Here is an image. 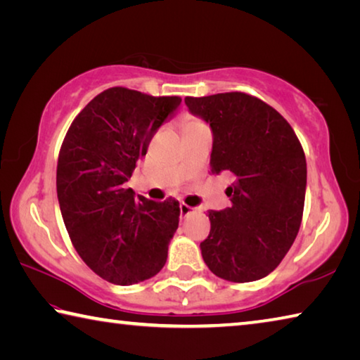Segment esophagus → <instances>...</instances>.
<instances>
[{"label": "esophagus", "instance_id": "esophagus-1", "mask_svg": "<svg viewBox=\"0 0 360 360\" xmlns=\"http://www.w3.org/2000/svg\"><path fill=\"white\" fill-rule=\"evenodd\" d=\"M179 210H181V216H184V217L195 211V208H192V206H188V205H186V203H181V205H179Z\"/></svg>", "mask_w": 360, "mask_h": 360}]
</instances>
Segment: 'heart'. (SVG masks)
<instances>
[{"instance_id": "heart-1", "label": "heart", "mask_w": 360, "mask_h": 360, "mask_svg": "<svg viewBox=\"0 0 360 360\" xmlns=\"http://www.w3.org/2000/svg\"><path fill=\"white\" fill-rule=\"evenodd\" d=\"M197 124H202V122H198V120H192V119H188V120L186 122V127H188V125H197Z\"/></svg>"}]
</instances>
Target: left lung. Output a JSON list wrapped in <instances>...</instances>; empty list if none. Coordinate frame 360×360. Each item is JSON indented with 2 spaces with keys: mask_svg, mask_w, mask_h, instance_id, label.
<instances>
[{
  "mask_svg": "<svg viewBox=\"0 0 360 360\" xmlns=\"http://www.w3.org/2000/svg\"><path fill=\"white\" fill-rule=\"evenodd\" d=\"M188 112L210 124L211 172L231 176V206L208 211L200 243L206 266L231 283L265 278L294 245L307 191V158L292 127L255 96H187Z\"/></svg>",
  "mask_w": 360,
  "mask_h": 360,
  "instance_id": "8db88e82",
  "label": "left lung"
}]
</instances>
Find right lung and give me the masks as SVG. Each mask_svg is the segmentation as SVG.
<instances>
[{
	"label": "right lung",
	"mask_w": 360,
	"mask_h": 360,
	"mask_svg": "<svg viewBox=\"0 0 360 360\" xmlns=\"http://www.w3.org/2000/svg\"><path fill=\"white\" fill-rule=\"evenodd\" d=\"M179 96L108 89L72 120L57 165V195L72 246L119 285L155 276L179 224V202H152L125 187Z\"/></svg>",
	"instance_id": "right-lung-1"
}]
</instances>
